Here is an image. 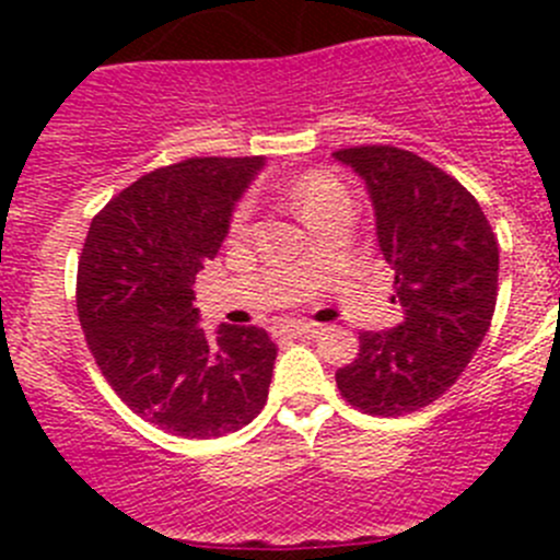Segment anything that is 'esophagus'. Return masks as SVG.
<instances>
[{
    "mask_svg": "<svg viewBox=\"0 0 560 560\" xmlns=\"http://www.w3.org/2000/svg\"><path fill=\"white\" fill-rule=\"evenodd\" d=\"M279 332H284V336H292V338H312L319 332V325H314V322H292V325H284Z\"/></svg>",
    "mask_w": 560,
    "mask_h": 560,
    "instance_id": "obj_1",
    "label": "esophagus"
}]
</instances>
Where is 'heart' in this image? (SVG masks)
<instances>
[{
  "mask_svg": "<svg viewBox=\"0 0 560 560\" xmlns=\"http://www.w3.org/2000/svg\"><path fill=\"white\" fill-rule=\"evenodd\" d=\"M290 202L308 228H316L327 213L341 206H349V197L341 180L332 173L308 171L290 186ZM248 219H252V202H241L233 211V217H230V233L244 235L248 230Z\"/></svg>",
  "mask_w": 560,
  "mask_h": 560,
  "instance_id": "heart-1",
  "label": "heart"
}]
</instances>
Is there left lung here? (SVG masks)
<instances>
[{
  "mask_svg": "<svg viewBox=\"0 0 560 560\" xmlns=\"http://www.w3.org/2000/svg\"><path fill=\"white\" fill-rule=\"evenodd\" d=\"M365 180L376 241L395 270L404 322L360 332L336 385L365 415L400 417L442 398L488 336L499 295V241L471 191L395 145L336 151Z\"/></svg>",
  "mask_w": 560,
  "mask_h": 560,
  "instance_id": "obj_1",
  "label": "left lung"
}]
</instances>
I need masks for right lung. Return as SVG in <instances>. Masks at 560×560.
I'll use <instances>...</instances> for the list:
<instances>
[{
  "label": "right lung",
  "instance_id": "add662e5",
  "mask_svg": "<svg viewBox=\"0 0 560 560\" xmlns=\"http://www.w3.org/2000/svg\"><path fill=\"white\" fill-rule=\"evenodd\" d=\"M262 165L191 156L143 175L92 219L78 259V319L100 371L173 436H228L268 400L276 343L254 325H219L208 338L191 290Z\"/></svg>",
  "mask_w": 560,
  "mask_h": 560
}]
</instances>
